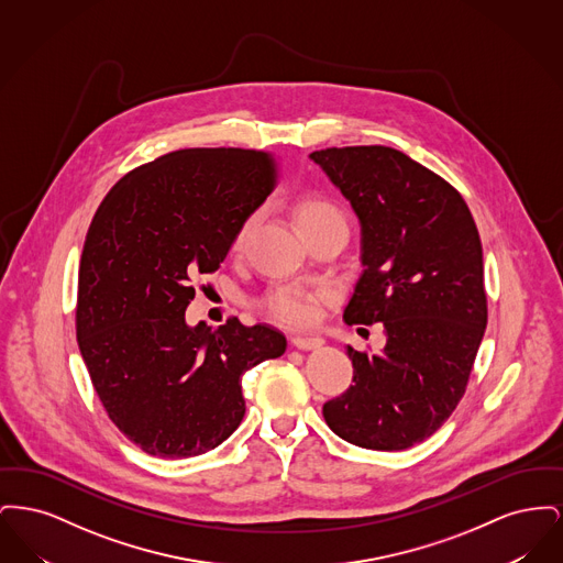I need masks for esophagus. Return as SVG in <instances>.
I'll use <instances>...</instances> for the list:
<instances>
[{"label": "esophagus", "mask_w": 563, "mask_h": 563, "mask_svg": "<svg viewBox=\"0 0 563 563\" xmlns=\"http://www.w3.org/2000/svg\"><path fill=\"white\" fill-rule=\"evenodd\" d=\"M291 344L297 350H314L321 349L322 340L321 338H308V335H294Z\"/></svg>", "instance_id": "1"}]
</instances>
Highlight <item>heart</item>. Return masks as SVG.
I'll list each match as a JSON object with an SVG mask.
<instances>
[{
    "label": "heart",
    "instance_id": "1",
    "mask_svg": "<svg viewBox=\"0 0 563 563\" xmlns=\"http://www.w3.org/2000/svg\"><path fill=\"white\" fill-rule=\"evenodd\" d=\"M294 219L297 230L314 228L321 223H346L344 213L327 198H303L295 205ZM253 219L242 221L236 239H234V249H239L244 236L251 228ZM262 310L268 314L272 321L287 324V327H303L308 322L314 321L317 317V297L297 285H285L274 291H269L262 301Z\"/></svg>",
    "mask_w": 563,
    "mask_h": 563
}]
</instances>
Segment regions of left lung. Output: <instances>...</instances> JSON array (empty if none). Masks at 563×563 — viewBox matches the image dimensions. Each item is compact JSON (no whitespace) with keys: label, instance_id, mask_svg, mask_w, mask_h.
Listing matches in <instances>:
<instances>
[{"label":"left lung","instance_id":"left-lung-1","mask_svg":"<svg viewBox=\"0 0 563 563\" xmlns=\"http://www.w3.org/2000/svg\"><path fill=\"white\" fill-rule=\"evenodd\" d=\"M310 158L361 221L363 274L344 321L384 322L379 354L349 346L352 386L322 405L352 445L407 450L452 416L487 324L483 251L464 198L384 145L327 147Z\"/></svg>","mask_w":563,"mask_h":563}]
</instances>
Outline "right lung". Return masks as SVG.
I'll list each match as a JSON object with an SVG mask.
<instances>
[{
	"instance_id": "right-lung-1",
	"label": "right lung",
	"mask_w": 563,
	"mask_h": 563,
	"mask_svg": "<svg viewBox=\"0 0 563 563\" xmlns=\"http://www.w3.org/2000/svg\"><path fill=\"white\" fill-rule=\"evenodd\" d=\"M276 188L269 152L191 147L124 175L92 217L76 333L109 420L145 454H205L239 429L242 375L287 349L236 317L189 327L194 278L213 274Z\"/></svg>"
}]
</instances>
